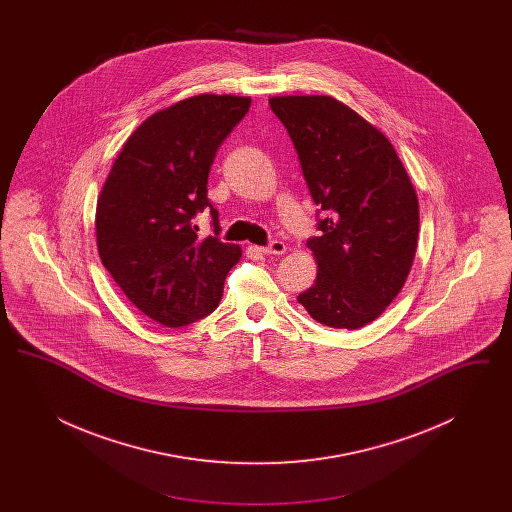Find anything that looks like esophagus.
Segmentation results:
<instances>
[{"label":"esophagus","mask_w":512,"mask_h":512,"mask_svg":"<svg viewBox=\"0 0 512 512\" xmlns=\"http://www.w3.org/2000/svg\"><path fill=\"white\" fill-rule=\"evenodd\" d=\"M286 249H288V247H286L284 242H280V240H274V242H270V244L265 245V247H259V251L265 253V255H284Z\"/></svg>","instance_id":"1"}]
</instances>
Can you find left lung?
I'll list each match as a JSON object with an SVG mask.
<instances>
[{
  "label": "left lung",
  "mask_w": 512,
  "mask_h": 512,
  "mask_svg": "<svg viewBox=\"0 0 512 512\" xmlns=\"http://www.w3.org/2000/svg\"><path fill=\"white\" fill-rule=\"evenodd\" d=\"M309 192L330 217L307 245L317 280L297 301L320 324L357 330L401 292L418 245V197L390 140L330 96L268 99Z\"/></svg>",
  "instance_id": "1"
}]
</instances>
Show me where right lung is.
I'll list each match as a JSON object with an SVG mask.
<instances>
[{"label": "right lung", "mask_w": 512, "mask_h": 512, "mask_svg": "<svg viewBox=\"0 0 512 512\" xmlns=\"http://www.w3.org/2000/svg\"><path fill=\"white\" fill-rule=\"evenodd\" d=\"M251 98L199 94L147 117L124 142L96 207L99 259L146 317L180 328L219 305L242 247L197 234L217 149ZM215 234L219 213L211 207Z\"/></svg>", "instance_id": "right-lung-1"}]
</instances>
